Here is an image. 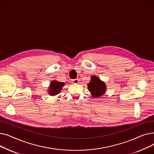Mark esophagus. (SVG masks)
<instances>
[{
  "instance_id": "esophagus-1",
  "label": "esophagus",
  "mask_w": 154,
  "mask_h": 154,
  "mask_svg": "<svg viewBox=\"0 0 154 154\" xmlns=\"http://www.w3.org/2000/svg\"><path fill=\"white\" fill-rule=\"evenodd\" d=\"M72 82L74 84H78L79 82V79H75L72 80Z\"/></svg>"
}]
</instances>
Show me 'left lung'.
<instances>
[{
  "mask_svg": "<svg viewBox=\"0 0 154 154\" xmlns=\"http://www.w3.org/2000/svg\"><path fill=\"white\" fill-rule=\"evenodd\" d=\"M87 86L88 91L94 98L99 97L106 92V84L97 76L93 75L91 77V80Z\"/></svg>",
  "mask_w": 154,
  "mask_h": 154,
  "instance_id": "obj_1",
  "label": "left lung"
}]
</instances>
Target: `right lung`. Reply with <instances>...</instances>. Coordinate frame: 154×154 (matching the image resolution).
I'll list each match as a JSON object with an SVG mask.
<instances>
[{"mask_svg":"<svg viewBox=\"0 0 154 154\" xmlns=\"http://www.w3.org/2000/svg\"><path fill=\"white\" fill-rule=\"evenodd\" d=\"M63 82H60L57 80H53L51 82L49 89H48V94L54 96L59 94L62 90V87L64 85Z\"/></svg>","mask_w":154,"mask_h":154,"instance_id":"add662e5","label":"right lung"}]
</instances>
